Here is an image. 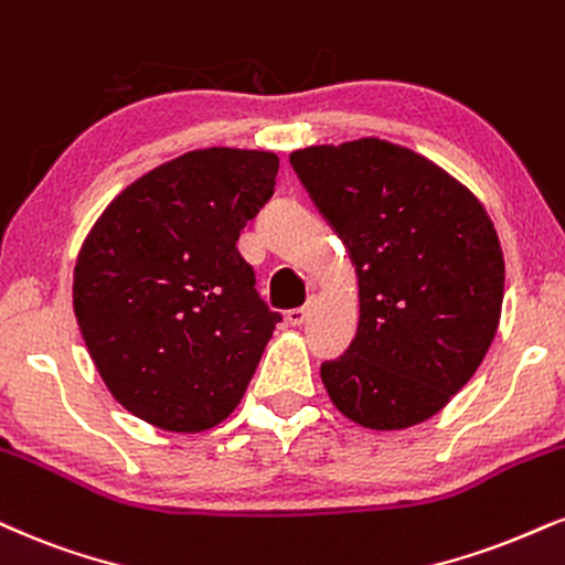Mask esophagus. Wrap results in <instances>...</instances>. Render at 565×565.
Returning a JSON list of instances; mask_svg holds the SVG:
<instances>
[{
  "mask_svg": "<svg viewBox=\"0 0 565 565\" xmlns=\"http://www.w3.org/2000/svg\"><path fill=\"white\" fill-rule=\"evenodd\" d=\"M308 308H291V310H287V321L291 323V326H302L305 323V318H308Z\"/></svg>",
  "mask_w": 565,
  "mask_h": 565,
  "instance_id": "esophagus-1",
  "label": "esophagus"
}]
</instances>
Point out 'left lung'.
Instances as JSON below:
<instances>
[{
	"label": "left lung",
	"mask_w": 565,
	"mask_h": 565,
	"mask_svg": "<svg viewBox=\"0 0 565 565\" xmlns=\"http://www.w3.org/2000/svg\"><path fill=\"white\" fill-rule=\"evenodd\" d=\"M289 162L358 274V334L321 365L331 403L376 431L431 418L477 373L500 323L505 263L487 210L392 141L297 149Z\"/></svg>",
	"instance_id": "obj_1"
}]
</instances>
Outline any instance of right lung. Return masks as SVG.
<instances>
[{"label": "right lung", "mask_w": 565, "mask_h": 565, "mask_svg": "<svg viewBox=\"0 0 565 565\" xmlns=\"http://www.w3.org/2000/svg\"><path fill=\"white\" fill-rule=\"evenodd\" d=\"M276 173L274 152L196 149L134 181L88 231L73 310L136 418L194 434L239 405L281 312L260 300L236 242Z\"/></svg>", "instance_id": "right-lung-1"}]
</instances>
